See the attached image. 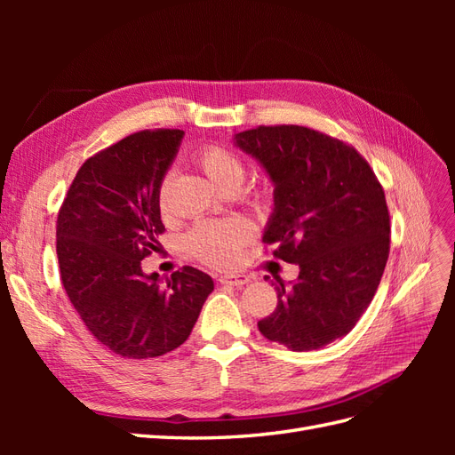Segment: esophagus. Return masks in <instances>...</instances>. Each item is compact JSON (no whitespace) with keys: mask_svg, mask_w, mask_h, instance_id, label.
I'll use <instances>...</instances> for the list:
<instances>
[{"mask_svg":"<svg viewBox=\"0 0 455 455\" xmlns=\"http://www.w3.org/2000/svg\"><path fill=\"white\" fill-rule=\"evenodd\" d=\"M220 283L229 284V286H243L246 283H251V277H246L243 273H226L220 277Z\"/></svg>","mask_w":455,"mask_h":455,"instance_id":"esophagus-1","label":"esophagus"}]
</instances>
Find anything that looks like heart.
<instances>
[{
	"instance_id": "heart-1",
	"label": "heart",
	"mask_w": 455,
	"mask_h": 455,
	"mask_svg": "<svg viewBox=\"0 0 455 455\" xmlns=\"http://www.w3.org/2000/svg\"><path fill=\"white\" fill-rule=\"evenodd\" d=\"M196 161L209 180L222 191L229 188H241L244 180L243 159L228 148L204 146L196 154ZM169 178H164L159 186L157 201L164 211L167 204ZM251 226L239 218L211 220V222L197 224L188 235V249L196 258L209 266L228 267L233 266L241 256L243 246L251 237Z\"/></svg>"
}]
</instances>
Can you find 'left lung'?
Wrapping results in <instances>:
<instances>
[{
  "mask_svg": "<svg viewBox=\"0 0 455 455\" xmlns=\"http://www.w3.org/2000/svg\"><path fill=\"white\" fill-rule=\"evenodd\" d=\"M231 140L273 184L264 241L299 267L291 283L266 277L277 307L259 332L292 351L321 349L351 332L378 291L391 233L383 189L356 149L307 127H258Z\"/></svg>",
  "mask_w": 455,
  "mask_h": 455,
  "instance_id": "8db88e82",
  "label": "left lung"
}]
</instances>
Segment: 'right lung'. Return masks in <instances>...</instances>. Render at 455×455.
Masks as SVG:
<instances>
[{
    "instance_id": "obj_1",
    "label": "right lung",
    "mask_w": 455,
    "mask_h": 455,
    "mask_svg": "<svg viewBox=\"0 0 455 455\" xmlns=\"http://www.w3.org/2000/svg\"><path fill=\"white\" fill-rule=\"evenodd\" d=\"M184 131H142L87 159L57 220L64 291L89 332L125 359H154L189 338L214 281L184 267L161 286L142 259L163 233L159 186Z\"/></svg>"
}]
</instances>
